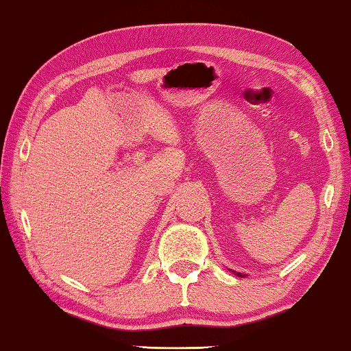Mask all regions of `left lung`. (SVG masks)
Here are the masks:
<instances>
[{
    "instance_id": "1",
    "label": "left lung",
    "mask_w": 351,
    "mask_h": 351,
    "mask_svg": "<svg viewBox=\"0 0 351 351\" xmlns=\"http://www.w3.org/2000/svg\"><path fill=\"white\" fill-rule=\"evenodd\" d=\"M230 271H232V269H230ZM232 273H234V274H237V276H240V278H243V274H241V273H237V271H232Z\"/></svg>"
}]
</instances>
